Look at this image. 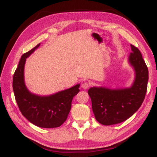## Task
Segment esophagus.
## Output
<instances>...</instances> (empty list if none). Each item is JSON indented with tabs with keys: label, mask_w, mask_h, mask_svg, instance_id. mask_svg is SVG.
Masks as SVG:
<instances>
[{
	"label": "esophagus",
	"mask_w": 157,
	"mask_h": 157,
	"mask_svg": "<svg viewBox=\"0 0 157 157\" xmlns=\"http://www.w3.org/2000/svg\"><path fill=\"white\" fill-rule=\"evenodd\" d=\"M90 83L88 82H84L82 84V88L84 90H87L90 87Z\"/></svg>",
	"instance_id": "esophagus-1"
}]
</instances>
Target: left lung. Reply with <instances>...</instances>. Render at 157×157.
<instances>
[{"label":"left lung","instance_id":"left-lung-1","mask_svg":"<svg viewBox=\"0 0 157 157\" xmlns=\"http://www.w3.org/2000/svg\"><path fill=\"white\" fill-rule=\"evenodd\" d=\"M128 63L134 71V79L129 87L109 88L100 86L88 90L96 120L103 125L121 123L132 117L144 100L149 71L137 48L130 45Z\"/></svg>","mask_w":157,"mask_h":157}]
</instances>
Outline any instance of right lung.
Returning a JSON list of instances; mask_svg holds the SVG:
<instances>
[{
    "instance_id": "add662e5",
    "label": "right lung",
    "mask_w": 157,
    "mask_h": 157,
    "mask_svg": "<svg viewBox=\"0 0 157 157\" xmlns=\"http://www.w3.org/2000/svg\"><path fill=\"white\" fill-rule=\"evenodd\" d=\"M40 43L22 56L13 79L15 100L21 113L30 122L42 128H55L67 120L72 99L79 92L80 85L50 95L33 93L26 87L24 69L26 59L38 48Z\"/></svg>"
}]
</instances>
